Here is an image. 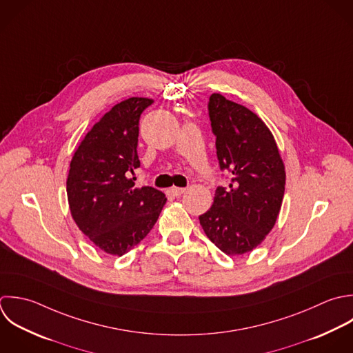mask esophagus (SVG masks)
<instances>
[{
	"label": "esophagus",
	"instance_id": "esophagus-1",
	"mask_svg": "<svg viewBox=\"0 0 353 353\" xmlns=\"http://www.w3.org/2000/svg\"><path fill=\"white\" fill-rule=\"evenodd\" d=\"M170 192L173 196H180L181 194L185 192V188H181V187H172L170 188Z\"/></svg>",
	"mask_w": 353,
	"mask_h": 353
}]
</instances>
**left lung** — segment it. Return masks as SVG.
I'll use <instances>...</instances> for the list:
<instances>
[{"instance_id":"1","label":"left lung","mask_w":353,"mask_h":353,"mask_svg":"<svg viewBox=\"0 0 353 353\" xmlns=\"http://www.w3.org/2000/svg\"><path fill=\"white\" fill-rule=\"evenodd\" d=\"M208 108L220 169L232 179L228 188L217 187L199 221L223 253L241 256L256 249L276 223L285 165L271 130L253 111L220 93L210 96Z\"/></svg>"}]
</instances>
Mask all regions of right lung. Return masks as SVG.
Returning <instances> with one entry per match:
<instances>
[{
	"instance_id": "1",
	"label": "right lung",
	"mask_w": 353,
	"mask_h": 353,
	"mask_svg": "<svg viewBox=\"0 0 353 353\" xmlns=\"http://www.w3.org/2000/svg\"><path fill=\"white\" fill-rule=\"evenodd\" d=\"M154 103L130 97L115 104L86 133L70 163L67 198L78 228L103 252L123 256L140 243L166 203L165 194L134 185L139 121Z\"/></svg>"
}]
</instances>
